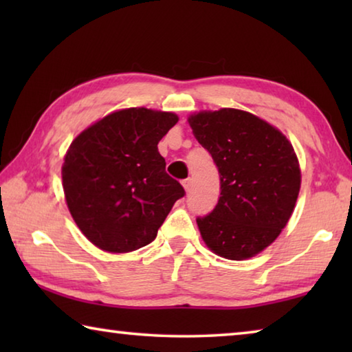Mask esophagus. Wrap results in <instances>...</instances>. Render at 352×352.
Here are the masks:
<instances>
[{"mask_svg":"<svg viewBox=\"0 0 352 352\" xmlns=\"http://www.w3.org/2000/svg\"><path fill=\"white\" fill-rule=\"evenodd\" d=\"M182 183H183L184 189L189 190V189H190V186H192V178H186V180H183Z\"/></svg>","mask_w":352,"mask_h":352,"instance_id":"34e87169","label":"esophagus"}]
</instances>
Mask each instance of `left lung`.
<instances>
[{
    "label": "left lung",
    "instance_id": "left-lung-1",
    "mask_svg": "<svg viewBox=\"0 0 352 352\" xmlns=\"http://www.w3.org/2000/svg\"><path fill=\"white\" fill-rule=\"evenodd\" d=\"M188 121L220 175L216 208L197 217L201 239L222 258H253L276 239L294 212L301 184L294 147L248 111H200Z\"/></svg>",
    "mask_w": 352,
    "mask_h": 352
}]
</instances>
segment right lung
<instances>
[{
    "instance_id": "right-lung-1",
    "label": "right lung",
    "mask_w": 352,
    "mask_h": 352,
    "mask_svg": "<svg viewBox=\"0 0 352 352\" xmlns=\"http://www.w3.org/2000/svg\"><path fill=\"white\" fill-rule=\"evenodd\" d=\"M177 121L169 111L119 110L71 142L62 166L65 199L98 248L129 253L151 243L184 195L158 152L160 140Z\"/></svg>"
}]
</instances>
